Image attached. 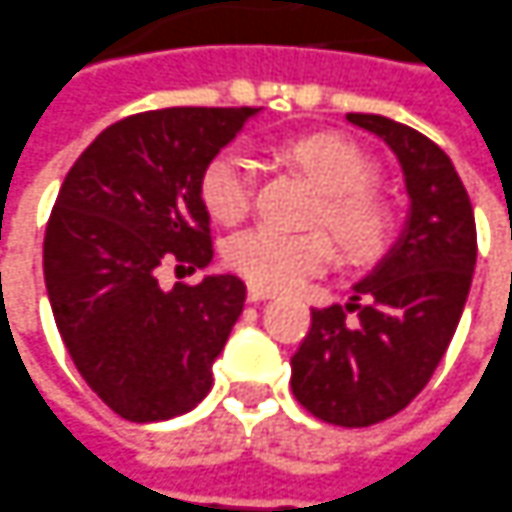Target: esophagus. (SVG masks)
<instances>
[{"label": "esophagus", "instance_id": "esophagus-1", "mask_svg": "<svg viewBox=\"0 0 512 512\" xmlns=\"http://www.w3.org/2000/svg\"><path fill=\"white\" fill-rule=\"evenodd\" d=\"M264 298H273V290H264V287H256V284H250V287H248V301H264Z\"/></svg>", "mask_w": 512, "mask_h": 512}]
</instances>
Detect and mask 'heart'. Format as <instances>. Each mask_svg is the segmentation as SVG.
I'll list each match as a JSON object with an SVG mask.
<instances>
[{"instance_id": "heart-1", "label": "heart", "mask_w": 512, "mask_h": 512, "mask_svg": "<svg viewBox=\"0 0 512 512\" xmlns=\"http://www.w3.org/2000/svg\"><path fill=\"white\" fill-rule=\"evenodd\" d=\"M284 160L298 166L321 191L315 216L324 219L349 259H372L383 248L392 214L386 202L369 191L372 166L355 143L332 132H312L281 146ZM256 194V166L245 149H222L205 166L200 197L222 225H236L250 214ZM332 242L321 231L281 233L250 228L225 245V262L233 273L264 290H281L318 276L332 262Z\"/></svg>"}]
</instances>
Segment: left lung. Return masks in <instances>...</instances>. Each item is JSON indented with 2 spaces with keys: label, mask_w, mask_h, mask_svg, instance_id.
Segmentation results:
<instances>
[{
  "label": "left lung",
  "mask_w": 512,
  "mask_h": 512,
  "mask_svg": "<svg viewBox=\"0 0 512 512\" xmlns=\"http://www.w3.org/2000/svg\"><path fill=\"white\" fill-rule=\"evenodd\" d=\"M346 120L392 149L408 216L344 307L312 310L290 383L318 420L363 428L403 411L440 366L471 290L476 222L451 157L434 140L383 115L349 112Z\"/></svg>",
  "instance_id": "obj_1"
}]
</instances>
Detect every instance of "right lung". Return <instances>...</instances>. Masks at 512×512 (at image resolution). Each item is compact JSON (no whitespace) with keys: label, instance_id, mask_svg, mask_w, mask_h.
Segmentation results:
<instances>
[{"label":"right lung","instance_id":"add662e5","mask_svg":"<svg viewBox=\"0 0 512 512\" xmlns=\"http://www.w3.org/2000/svg\"><path fill=\"white\" fill-rule=\"evenodd\" d=\"M262 106H168L106 126L67 171L44 233V284L61 341L123 420L157 423L211 392L245 307L231 273L163 290V262L208 267L205 166Z\"/></svg>","mask_w":512,"mask_h":512}]
</instances>
